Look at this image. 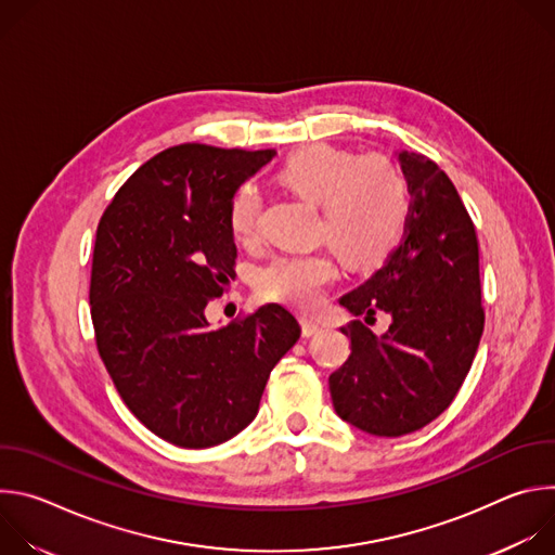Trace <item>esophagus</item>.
<instances>
[{"label":"esophagus","mask_w":555,"mask_h":555,"mask_svg":"<svg viewBox=\"0 0 555 555\" xmlns=\"http://www.w3.org/2000/svg\"><path fill=\"white\" fill-rule=\"evenodd\" d=\"M300 330H302V336L305 338H311V336H315V334H321V325L319 323H313V321H309V319H302L300 321Z\"/></svg>","instance_id":"esophagus-1"}]
</instances>
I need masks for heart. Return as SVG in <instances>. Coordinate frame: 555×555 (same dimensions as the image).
Here are the masks:
<instances>
[{
  "label": "heart",
  "instance_id": "heart-1",
  "mask_svg": "<svg viewBox=\"0 0 555 555\" xmlns=\"http://www.w3.org/2000/svg\"><path fill=\"white\" fill-rule=\"evenodd\" d=\"M276 178L302 199L321 206L319 236L349 268H373L398 248L411 212V193L404 173L388 155H358L315 142L289 153ZM259 217L257 189L242 184L228 204L230 234L240 244H253ZM336 276L332 253H289L259 270L257 287L263 298L309 309Z\"/></svg>",
  "mask_w": 555,
  "mask_h": 555
}]
</instances>
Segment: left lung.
Returning a JSON list of instances; mask_svg holds the SVG:
<instances>
[{
	"mask_svg": "<svg viewBox=\"0 0 555 555\" xmlns=\"http://www.w3.org/2000/svg\"><path fill=\"white\" fill-rule=\"evenodd\" d=\"M411 212L404 240L360 287L340 298L353 315L388 313L375 336L343 327L349 360L330 375L336 413L375 437H402L454 400L483 336L479 242L450 178L422 153L400 151Z\"/></svg>",
	"mask_w": 555,
	"mask_h": 555,
	"instance_id": "left-lung-1",
	"label": "left lung"
}]
</instances>
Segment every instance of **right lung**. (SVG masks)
<instances>
[{"label": "right lung", "instance_id": "add662e5", "mask_svg": "<svg viewBox=\"0 0 555 555\" xmlns=\"http://www.w3.org/2000/svg\"><path fill=\"white\" fill-rule=\"evenodd\" d=\"M276 155L186 142L153 155L105 208L90 305L96 347L127 409L160 439L210 448L259 411L300 327L281 305L212 330L208 300L234 279L228 204Z\"/></svg>", "mask_w": 555, "mask_h": 555}]
</instances>
